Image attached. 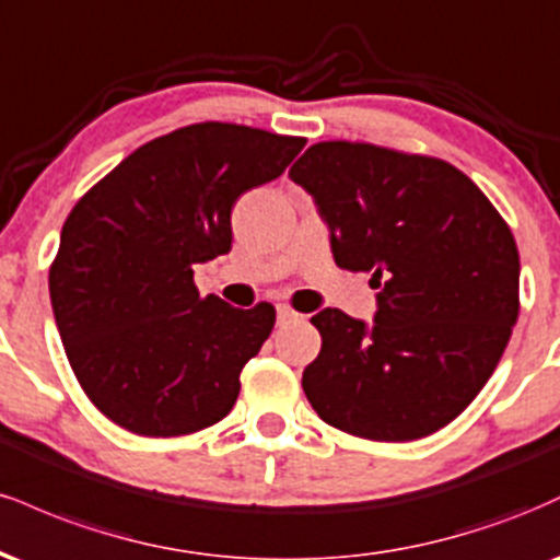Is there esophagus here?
Masks as SVG:
<instances>
[{"instance_id":"34e87169","label":"esophagus","mask_w":560,"mask_h":560,"mask_svg":"<svg viewBox=\"0 0 560 560\" xmlns=\"http://www.w3.org/2000/svg\"><path fill=\"white\" fill-rule=\"evenodd\" d=\"M294 318H300V313H294L289 305L276 307V320H279V324H289V320H294Z\"/></svg>"}]
</instances>
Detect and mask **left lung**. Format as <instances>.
Masks as SVG:
<instances>
[{
  "instance_id": "8db88e82",
  "label": "left lung",
  "mask_w": 560,
  "mask_h": 560,
  "mask_svg": "<svg viewBox=\"0 0 560 560\" xmlns=\"http://www.w3.org/2000/svg\"><path fill=\"white\" fill-rule=\"evenodd\" d=\"M329 226L334 262L374 271L371 324L324 307L302 371L313 410L347 434L410 442L479 395L518 318V249L466 173L436 158L320 141L289 171Z\"/></svg>"
}]
</instances>
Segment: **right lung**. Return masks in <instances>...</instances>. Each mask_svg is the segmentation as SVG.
Segmentation results:
<instances>
[{
  "label": "right lung",
  "mask_w": 560,
  "mask_h": 560,
  "mask_svg": "<svg viewBox=\"0 0 560 560\" xmlns=\"http://www.w3.org/2000/svg\"><path fill=\"white\" fill-rule=\"evenodd\" d=\"M305 139L197 124L147 141L70 210L49 268L75 378L107 419L144 436L213 427L276 311L199 298L195 266L231 249V208L281 173Z\"/></svg>",
  "instance_id": "add662e5"
}]
</instances>
